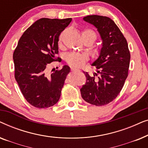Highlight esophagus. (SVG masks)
Wrapping results in <instances>:
<instances>
[{
    "label": "esophagus",
    "instance_id": "obj_1",
    "mask_svg": "<svg viewBox=\"0 0 148 148\" xmlns=\"http://www.w3.org/2000/svg\"><path fill=\"white\" fill-rule=\"evenodd\" d=\"M71 71H75L77 70V69L75 67H71Z\"/></svg>",
    "mask_w": 148,
    "mask_h": 148
}]
</instances>
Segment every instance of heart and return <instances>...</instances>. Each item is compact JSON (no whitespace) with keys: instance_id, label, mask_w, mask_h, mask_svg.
<instances>
[{"instance_id":"b5f03b06","label":"heart","mask_w":148,"mask_h":148,"mask_svg":"<svg viewBox=\"0 0 148 148\" xmlns=\"http://www.w3.org/2000/svg\"><path fill=\"white\" fill-rule=\"evenodd\" d=\"M62 34L59 37V42H61L62 40ZM82 37L84 38H88L92 40L93 43L96 39V34L94 31L91 29H85L82 32ZM87 59V56L84 54L77 53V52H71L66 54V60L70 65L74 67H81L84 65L86 60Z\"/></svg>"}]
</instances>
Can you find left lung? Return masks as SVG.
<instances>
[{
	"label": "left lung",
	"instance_id": "obj_1",
	"mask_svg": "<svg viewBox=\"0 0 148 148\" xmlns=\"http://www.w3.org/2000/svg\"><path fill=\"white\" fill-rule=\"evenodd\" d=\"M83 19L96 28L102 43L98 58L92 64L96 73L90 75L84 71L86 82L80 89L81 94L86 102L104 106L116 98L128 76L131 58L128 44L110 18L94 15Z\"/></svg>",
	"mask_w": 148,
	"mask_h": 148
}]
</instances>
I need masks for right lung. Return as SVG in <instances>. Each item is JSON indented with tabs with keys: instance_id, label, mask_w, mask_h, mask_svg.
<instances>
[{
	"instance_id": "obj_1",
	"label": "right lung",
	"mask_w": 148,
	"mask_h": 148,
	"mask_svg": "<svg viewBox=\"0 0 148 148\" xmlns=\"http://www.w3.org/2000/svg\"><path fill=\"white\" fill-rule=\"evenodd\" d=\"M71 21V18L38 19L25 30L14 51L15 80L25 100L36 108H48L59 100L70 67L64 65L50 75L46 68L50 62L60 61L56 58L58 38Z\"/></svg>"
}]
</instances>
